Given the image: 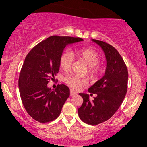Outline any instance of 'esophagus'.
I'll return each instance as SVG.
<instances>
[{
    "label": "esophagus",
    "instance_id": "obj_1",
    "mask_svg": "<svg viewBox=\"0 0 147 147\" xmlns=\"http://www.w3.org/2000/svg\"><path fill=\"white\" fill-rule=\"evenodd\" d=\"M77 95V92H75V91H74V90H70V95L71 96V97H72V96H74V95Z\"/></svg>",
    "mask_w": 147,
    "mask_h": 147
}]
</instances>
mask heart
<instances>
[{
  "mask_svg": "<svg viewBox=\"0 0 147 147\" xmlns=\"http://www.w3.org/2000/svg\"><path fill=\"white\" fill-rule=\"evenodd\" d=\"M74 56L79 59L84 61L88 65V72L94 76L98 73L100 68L98 63L99 55L96 50L92 48H84L72 52L70 50H65L62 52L59 58V65L65 71H68L71 68ZM65 83L74 90H79L81 88L88 85V79L84 77L68 75L64 77Z\"/></svg>",
  "mask_w": 147,
  "mask_h": 147,
  "instance_id": "b5f03b06",
  "label": "heart"
}]
</instances>
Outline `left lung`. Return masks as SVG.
I'll return each instance as SVG.
<instances>
[{"instance_id":"1","label":"left lung","mask_w":147,"mask_h":147,"mask_svg":"<svg viewBox=\"0 0 147 147\" xmlns=\"http://www.w3.org/2000/svg\"><path fill=\"white\" fill-rule=\"evenodd\" d=\"M92 41L104 51L106 68L102 78L88 88L90 95L97 94L92 102L88 95L79 93L84 102L78 114L84 122L94 126L106 122L118 110L127 92L129 74L122 57L113 46L102 41Z\"/></svg>"}]
</instances>
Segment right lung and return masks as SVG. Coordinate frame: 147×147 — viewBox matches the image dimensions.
Here are the masks:
<instances>
[{"label": "right lung", "mask_w": 147, "mask_h": 147, "mask_svg": "<svg viewBox=\"0 0 147 147\" xmlns=\"http://www.w3.org/2000/svg\"><path fill=\"white\" fill-rule=\"evenodd\" d=\"M82 41L79 37L50 36L34 47L25 57L18 88L24 108L34 119L45 123L59 116L70 89L59 84L52 90L48 84L59 70V58L66 45Z\"/></svg>", "instance_id": "right-lung-1"}]
</instances>
